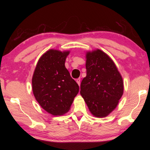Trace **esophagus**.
Segmentation results:
<instances>
[{
	"label": "esophagus",
	"mask_w": 150,
	"mask_h": 150,
	"mask_svg": "<svg viewBox=\"0 0 150 150\" xmlns=\"http://www.w3.org/2000/svg\"><path fill=\"white\" fill-rule=\"evenodd\" d=\"M76 82L77 83V84L79 85V86H80V82H81V79L80 78H78L76 79Z\"/></svg>",
	"instance_id": "obj_1"
}]
</instances>
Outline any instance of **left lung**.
<instances>
[{"instance_id": "obj_1", "label": "left lung", "mask_w": 150, "mask_h": 150, "mask_svg": "<svg viewBox=\"0 0 150 150\" xmlns=\"http://www.w3.org/2000/svg\"><path fill=\"white\" fill-rule=\"evenodd\" d=\"M87 76L80 93L93 116L103 118L117 106L123 95L122 77L111 58L100 50L86 54Z\"/></svg>"}]
</instances>
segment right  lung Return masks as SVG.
Returning <instances> with one entry per match:
<instances>
[{
    "mask_svg": "<svg viewBox=\"0 0 150 150\" xmlns=\"http://www.w3.org/2000/svg\"><path fill=\"white\" fill-rule=\"evenodd\" d=\"M69 51L50 50L42 55L32 77V91L43 109L54 116L69 110L79 87L66 69Z\"/></svg>",
    "mask_w": 150,
    "mask_h": 150,
    "instance_id": "1",
    "label": "right lung"
}]
</instances>
